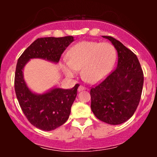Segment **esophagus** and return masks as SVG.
Returning <instances> with one entry per match:
<instances>
[{"label": "esophagus", "instance_id": "34e87169", "mask_svg": "<svg viewBox=\"0 0 157 157\" xmlns=\"http://www.w3.org/2000/svg\"><path fill=\"white\" fill-rule=\"evenodd\" d=\"M78 91L79 92H80V91H83V90H86V88L84 87V86H80L78 87Z\"/></svg>", "mask_w": 157, "mask_h": 157}]
</instances>
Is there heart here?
Masks as SVG:
<instances>
[{
	"mask_svg": "<svg viewBox=\"0 0 157 157\" xmlns=\"http://www.w3.org/2000/svg\"><path fill=\"white\" fill-rule=\"evenodd\" d=\"M117 59L114 46L109 43L82 41L68 52L63 70L68 77H74L82 68V76L90 83H97L110 72Z\"/></svg>",
	"mask_w": 157,
	"mask_h": 157,
	"instance_id": "obj_1",
	"label": "heart"
}]
</instances>
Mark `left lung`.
I'll list each match as a JSON object with an SVG mask.
<instances>
[{"label":"left lung","instance_id":"left-lung-1","mask_svg":"<svg viewBox=\"0 0 157 157\" xmlns=\"http://www.w3.org/2000/svg\"><path fill=\"white\" fill-rule=\"evenodd\" d=\"M117 52L116 69L101 83L91 89V109L101 121L120 125L133 116L140 102L143 86V72L136 55L121 42L102 36Z\"/></svg>","mask_w":157,"mask_h":157}]
</instances>
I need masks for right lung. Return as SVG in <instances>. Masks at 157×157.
Segmentation results:
<instances>
[{
    "instance_id": "obj_1",
    "label": "right lung",
    "mask_w": 157,
    "mask_h": 157,
    "mask_svg": "<svg viewBox=\"0 0 157 157\" xmlns=\"http://www.w3.org/2000/svg\"><path fill=\"white\" fill-rule=\"evenodd\" d=\"M74 41L72 36L42 37L34 41L17 60L15 90L23 113L30 123L40 130H55L67 121L79 85L71 89L57 86L42 94L32 91L23 77V69L32 59H42L57 64L61 55Z\"/></svg>"
}]
</instances>
